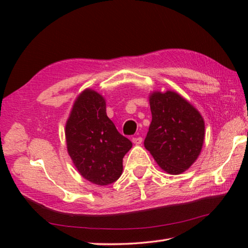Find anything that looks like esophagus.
<instances>
[{
	"mask_svg": "<svg viewBox=\"0 0 248 248\" xmlns=\"http://www.w3.org/2000/svg\"><path fill=\"white\" fill-rule=\"evenodd\" d=\"M132 142L136 145H140L142 143V138L141 137H136V138H132Z\"/></svg>",
	"mask_w": 248,
	"mask_h": 248,
	"instance_id": "1",
	"label": "esophagus"
}]
</instances>
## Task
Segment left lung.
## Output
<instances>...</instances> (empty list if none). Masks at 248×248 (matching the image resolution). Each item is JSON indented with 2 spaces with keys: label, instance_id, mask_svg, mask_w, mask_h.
<instances>
[{
  "label": "left lung",
  "instance_id": "8db88e82",
  "mask_svg": "<svg viewBox=\"0 0 248 248\" xmlns=\"http://www.w3.org/2000/svg\"><path fill=\"white\" fill-rule=\"evenodd\" d=\"M149 102L152 121L144 140L145 149L167 174H182L194 164L202 150V116L174 91L152 92Z\"/></svg>",
  "mask_w": 248,
  "mask_h": 248
}]
</instances>
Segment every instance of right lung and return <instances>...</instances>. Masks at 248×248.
Instances as JSON below:
<instances>
[{"mask_svg":"<svg viewBox=\"0 0 248 248\" xmlns=\"http://www.w3.org/2000/svg\"><path fill=\"white\" fill-rule=\"evenodd\" d=\"M66 149L79 175L98 186L123 174V158L131 141L117 131L106 114V99L86 89L79 93L65 124Z\"/></svg>","mask_w":248,"mask_h":248,"instance_id":"1","label":"right lung"}]
</instances>
